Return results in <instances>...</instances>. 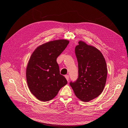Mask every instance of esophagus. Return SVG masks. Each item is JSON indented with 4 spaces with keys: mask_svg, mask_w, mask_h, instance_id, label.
<instances>
[{
    "mask_svg": "<svg viewBox=\"0 0 128 128\" xmlns=\"http://www.w3.org/2000/svg\"><path fill=\"white\" fill-rule=\"evenodd\" d=\"M65 77L66 78V80H67V81H69V77L68 75H65Z\"/></svg>",
    "mask_w": 128,
    "mask_h": 128,
    "instance_id": "obj_1",
    "label": "esophagus"
}]
</instances>
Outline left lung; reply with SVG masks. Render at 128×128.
Returning <instances> with one entry per match:
<instances>
[{"label": "left lung", "instance_id": "left-lung-1", "mask_svg": "<svg viewBox=\"0 0 128 128\" xmlns=\"http://www.w3.org/2000/svg\"><path fill=\"white\" fill-rule=\"evenodd\" d=\"M75 52L78 76L75 82H70V86L77 98L88 102L103 91L107 75L106 63L99 50L82 41L78 42Z\"/></svg>", "mask_w": 128, "mask_h": 128}]
</instances>
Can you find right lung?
<instances>
[{"mask_svg": "<svg viewBox=\"0 0 128 128\" xmlns=\"http://www.w3.org/2000/svg\"><path fill=\"white\" fill-rule=\"evenodd\" d=\"M68 44L66 40L49 42L38 46L31 56L26 67V81L30 92L40 101L51 100L67 83L60 74L56 59Z\"/></svg>", "mask_w": 128, "mask_h": 128, "instance_id": "1", "label": "right lung"}]
</instances>
